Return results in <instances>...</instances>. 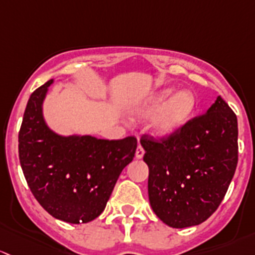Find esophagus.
Returning a JSON list of instances; mask_svg holds the SVG:
<instances>
[{"mask_svg": "<svg viewBox=\"0 0 255 255\" xmlns=\"http://www.w3.org/2000/svg\"><path fill=\"white\" fill-rule=\"evenodd\" d=\"M143 154H145V149L142 148V146L138 145L137 148H136V152H135V157L137 159H141L143 157Z\"/></svg>", "mask_w": 255, "mask_h": 255, "instance_id": "esophagus-1", "label": "esophagus"}]
</instances>
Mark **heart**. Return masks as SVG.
Returning <instances> with one entry per match:
<instances>
[{
	"label": "heart",
	"mask_w": 255,
	"mask_h": 255,
	"mask_svg": "<svg viewBox=\"0 0 255 255\" xmlns=\"http://www.w3.org/2000/svg\"><path fill=\"white\" fill-rule=\"evenodd\" d=\"M174 93V88H163L132 109V117L147 118L154 115L151 131L157 137H168L178 132L193 117L196 109L195 94L188 89Z\"/></svg>",
	"instance_id": "b5f03b06"
}]
</instances>
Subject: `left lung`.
<instances>
[{
  "label": "left lung",
  "instance_id": "1",
  "mask_svg": "<svg viewBox=\"0 0 255 255\" xmlns=\"http://www.w3.org/2000/svg\"><path fill=\"white\" fill-rule=\"evenodd\" d=\"M237 117L221 97L205 114L162 140L143 135L148 199L173 228L203 224L217 210L238 162Z\"/></svg>",
  "mask_w": 255,
  "mask_h": 255
}]
</instances>
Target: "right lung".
<instances>
[{"label": "right lung", "mask_w": 255, "mask_h": 255, "mask_svg": "<svg viewBox=\"0 0 255 255\" xmlns=\"http://www.w3.org/2000/svg\"><path fill=\"white\" fill-rule=\"evenodd\" d=\"M50 80L31 93L18 135L19 161L34 198L52 217L87 224L103 212L137 140L64 136L46 124L43 104Z\"/></svg>", "instance_id": "obj_1"}]
</instances>
